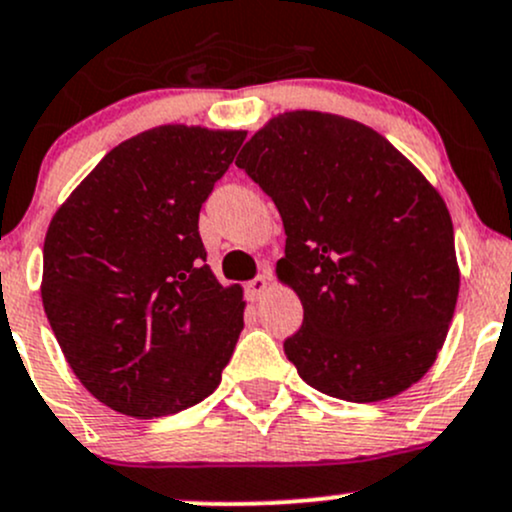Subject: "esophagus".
<instances>
[{
	"label": "esophagus",
	"instance_id": "1",
	"mask_svg": "<svg viewBox=\"0 0 512 512\" xmlns=\"http://www.w3.org/2000/svg\"><path fill=\"white\" fill-rule=\"evenodd\" d=\"M268 288H271V280H268L266 273H263V276H256L254 280L246 283V295H249V300L256 302L268 293Z\"/></svg>",
	"mask_w": 512,
	"mask_h": 512
}]
</instances>
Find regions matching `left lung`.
Instances as JSON below:
<instances>
[{
  "label": "left lung",
  "instance_id": "left-lung-1",
  "mask_svg": "<svg viewBox=\"0 0 512 512\" xmlns=\"http://www.w3.org/2000/svg\"><path fill=\"white\" fill-rule=\"evenodd\" d=\"M236 166L276 202L302 327L285 339L300 378L332 398L376 403L437 359L459 295L454 227L442 195L371 126L285 112Z\"/></svg>",
  "mask_w": 512,
  "mask_h": 512
}]
</instances>
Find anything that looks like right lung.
Returning <instances> with one entry per match:
<instances>
[{"label": "right lung", "instance_id": "1", "mask_svg": "<svg viewBox=\"0 0 512 512\" xmlns=\"http://www.w3.org/2000/svg\"><path fill=\"white\" fill-rule=\"evenodd\" d=\"M246 131L166 124L107 153L53 214L41 298L80 383L107 408L163 417L222 381L244 290L207 266L200 210Z\"/></svg>", "mask_w": 512, "mask_h": 512}]
</instances>
